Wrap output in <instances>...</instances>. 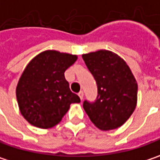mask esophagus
I'll return each mask as SVG.
<instances>
[{
  "instance_id": "obj_1",
  "label": "esophagus",
  "mask_w": 160,
  "mask_h": 160,
  "mask_svg": "<svg viewBox=\"0 0 160 160\" xmlns=\"http://www.w3.org/2000/svg\"><path fill=\"white\" fill-rule=\"evenodd\" d=\"M78 96H79V97H80V99L82 100V99H83V97H84V92H83V91H80V92L78 93Z\"/></svg>"
}]
</instances>
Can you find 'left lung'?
<instances>
[{"label":"left lung","mask_w":160,"mask_h":160,"mask_svg":"<svg viewBox=\"0 0 160 160\" xmlns=\"http://www.w3.org/2000/svg\"><path fill=\"white\" fill-rule=\"evenodd\" d=\"M97 86L94 102L85 100L83 108L101 130L121 127L136 108L138 84L126 62L107 50L82 55Z\"/></svg>","instance_id":"obj_1"}]
</instances>
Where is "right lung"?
Instances as JSON below:
<instances>
[{
    "mask_svg": "<svg viewBox=\"0 0 160 160\" xmlns=\"http://www.w3.org/2000/svg\"><path fill=\"white\" fill-rule=\"evenodd\" d=\"M76 59V55L45 51L28 63L18 82L16 97L22 115L31 125L52 128L62 120L71 104L80 102L64 77L65 70Z\"/></svg>",
    "mask_w": 160,
    "mask_h": 160,
    "instance_id": "obj_1",
    "label": "right lung"
}]
</instances>
